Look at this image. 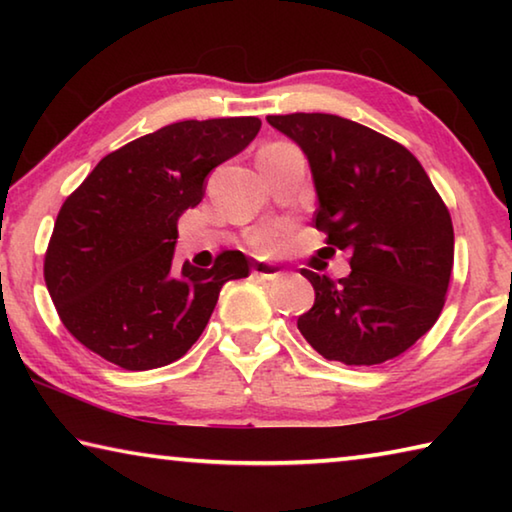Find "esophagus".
Here are the masks:
<instances>
[{"instance_id":"esophagus-1","label":"esophagus","mask_w":512,"mask_h":512,"mask_svg":"<svg viewBox=\"0 0 512 512\" xmlns=\"http://www.w3.org/2000/svg\"><path fill=\"white\" fill-rule=\"evenodd\" d=\"M253 275L262 277V280H275V277L282 275V268L273 262H255L253 264Z\"/></svg>"}]
</instances>
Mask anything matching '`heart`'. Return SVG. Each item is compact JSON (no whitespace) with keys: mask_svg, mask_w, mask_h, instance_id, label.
Returning <instances> with one entry per match:
<instances>
[{"mask_svg":"<svg viewBox=\"0 0 512 512\" xmlns=\"http://www.w3.org/2000/svg\"><path fill=\"white\" fill-rule=\"evenodd\" d=\"M282 232L280 230H264L255 237V246L262 250V253H271L277 246H280Z\"/></svg>","mask_w":512,"mask_h":512,"instance_id":"b5f03b06","label":"heart"}]
</instances>
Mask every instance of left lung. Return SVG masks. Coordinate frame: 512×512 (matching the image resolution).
Wrapping results in <instances>:
<instances>
[{
    "mask_svg": "<svg viewBox=\"0 0 512 512\" xmlns=\"http://www.w3.org/2000/svg\"><path fill=\"white\" fill-rule=\"evenodd\" d=\"M300 146L318 196L316 228L348 250L339 282L302 271L316 291L298 318L327 361L377 366L429 332L445 305L454 228L443 198L413 155L357 121L296 112L266 117Z\"/></svg>",
    "mask_w": 512,
    "mask_h": 512,
    "instance_id": "left-lung-1",
    "label": "left lung"
}]
</instances>
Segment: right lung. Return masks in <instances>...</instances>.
<instances>
[{
    "label": "right lung",
    "instance_id": "1",
    "mask_svg": "<svg viewBox=\"0 0 512 512\" xmlns=\"http://www.w3.org/2000/svg\"><path fill=\"white\" fill-rule=\"evenodd\" d=\"M262 128L257 117L187 119L108 153L60 207L45 282L69 334L124 370L167 366L198 341L228 280L250 257L225 250L212 268L173 266L178 219L207 176Z\"/></svg>",
    "mask_w": 512,
    "mask_h": 512
}]
</instances>
